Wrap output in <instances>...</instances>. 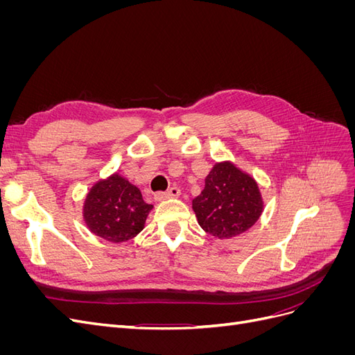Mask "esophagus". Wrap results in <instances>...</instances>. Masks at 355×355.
Segmentation results:
<instances>
[{"instance_id":"1","label":"esophagus","mask_w":355,"mask_h":355,"mask_svg":"<svg viewBox=\"0 0 355 355\" xmlns=\"http://www.w3.org/2000/svg\"><path fill=\"white\" fill-rule=\"evenodd\" d=\"M179 196H180V189L178 187H171L166 192H157V194L154 196V198L157 201H163V200H167V198H176Z\"/></svg>"}]
</instances>
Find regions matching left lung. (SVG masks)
Listing matches in <instances>:
<instances>
[{"instance_id":"left-lung-1","label":"left lung","mask_w":355,"mask_h":355,"mask_svg":"<svg viewBox=\"0 0 355 355\" xmlns=\"http://www.w3.org/2000/svg\"><path fill=\"white\" fill-rule=\"evenodd\" d=\"M200 227L218 239L245 232L259 219L263 200L257 182L231 161L216 163L192 200Z\"/></svg>"}]
</instances>
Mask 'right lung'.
I'll use <instances>...</instances> for the list:
<instances>
[{"label":"right lung","instance_id":"obj_1","mask_svg":"<svg viewBox=\"0 0 355 355\" xmlns=\"http://www.w3.org/2000/svg\"><path fill=\"white\" fill-rule=\"evenodd\" d=\"M151 204L141 191L118 173L96 182L84 201L83 216L87 228L111 243H124L145 227Z\"/></svg>","mask_w":355,"mask_h":355}]
</instances>
